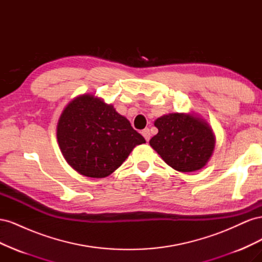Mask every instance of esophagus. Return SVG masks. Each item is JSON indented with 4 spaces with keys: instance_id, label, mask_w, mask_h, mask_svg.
Listing matches in <instances>:
<instances>
[{
    "instance_id": "1",
    "label": "esophagus",
    "mask_w": 262,
    "mask_h": 262,
    "mask_svg": "<svg viewBox=\"0 0 262 262\" xmlns=\"http://www.w3.org/2000/svg\"><path fill=\"white\" fill-rule=\"evenodd\" d=\"M142 136L144 137V139L146 140V142L149 141L150 139V132H149V129L148 128H145L144 130H142Z\"/></svg>"
}]
</instances>
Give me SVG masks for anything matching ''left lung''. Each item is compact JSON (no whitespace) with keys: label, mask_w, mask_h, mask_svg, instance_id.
<instances>
[{"label":"left lung","mask_w":262,"mask_h":262,"mask_svg":"<svg viewBox=\"0 0 262 262\" xmlns=\"http://www.w3.org/2000/svg\"><path fill=\"white\" fill-rule=\"evenodd\" d=\"M158 133L149 140L164 162L171 168L191 172L204 167L215 146L209 123L192 114H168L154 122Z\"/></svg>","instance_id":"1"}]
</instances>
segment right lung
I'll use <instances>...</instances> for the list:
<instances>
[{"label":"right lung","instance_id":"add662e5","mask_svg":"<svg viewBox=\"0 0 262 262\" xmlns=\"http://www.w3.org/2000/svg\"><path fill=\"white\" fill-rule=\"evenodd\" d=\"M57 139L71 167L91 178L109 176L134 147L145 143L128 119L91 94L81 95L64 108L58 122Z\"/></svg>","mask_w":262,"mask_h":262}]
</instances>
